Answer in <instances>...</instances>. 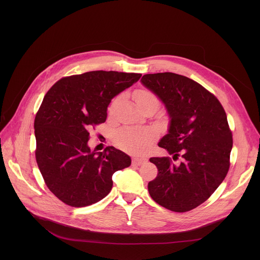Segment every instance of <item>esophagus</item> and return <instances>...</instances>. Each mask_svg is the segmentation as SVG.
Segmentation results:
<instances>
[{"instance_id":"esophagus-1","label":"esophagus","mask_w":260,"mask_h":260,"mask_svg":"<svg viewBox=\"0 0 260 260\" xmlns=\"http://www.w3.org/2000/svg\"><path fill=\"white\" fill-rule=\"evenodd\" d=\"M146 161H147V159L144 157H135V158H133V166H141Z\"/></svg>"}]
</instances>
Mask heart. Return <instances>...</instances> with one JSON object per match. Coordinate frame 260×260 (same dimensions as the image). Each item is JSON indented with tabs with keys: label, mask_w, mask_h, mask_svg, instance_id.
Segmentation results:
<instances>
[{
	"label": "heart",
	"mask_w": 260,
	"mask_h": 260,
	"mask_svg": "<svg viewBox=\"0 0 260 260\" xmlns=\"http://www.w3.org/2000/svg\"><path fill=\"white\" fill-rule=\"evenodd\" d=\"M136 102L140 108L149 103L158 104L156 95L147 89H141L136 92ZM117 101H114L112 108L116 105ZM155 139V133L152 129H136V128H123L116 134V143L124 150L133 152H144L147 150L153 140Z\"/></svg>",
	"instance_id": "1"
}]
</instances>
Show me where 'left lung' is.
Returning a JSON list of instances; mask_svg holds the SVG:
<instances>
[{
	"instance_id": "8db88e82",
	"label": "left lung",
	"mask_w": 260,
	"mask_h": 260,
	"mask_svg": "<svg viewBox=\"0 0 260 260\" xmlns=\"http://www.w3.org/2000/svg\"><path fill=\"white\" fill-rule=\"evenodd\" d=\"M142 84L164 103L169 131L158 146L170 157H151L157 177L148 183L155 203L174 212L190 211L218 188L230 169L233 135L226 113L217 100L198 82L175 73L146 74Z\"/></svg>"
}]
</instances>
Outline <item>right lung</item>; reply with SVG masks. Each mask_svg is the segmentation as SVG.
Listing matches in <instances>:
<instances>
[{"label": "right lung", "instance_id": "obj_1", "mask_svg": "<svg viewBox=\"0 0 260 260\" xmlns=\"http://www.w3.org/2000/svg\"><path fill=\"white\" fill-rule=\"evenodd\" d=\"M142 76L137 73L92 71L58 80L45 94L34 128L36 160L49 190L71 207H86L112 189V176L131 157L109 146L91 151L88 129L103 123L114 96Z\"/></svg>", "mask_w": 260, "mask_h": 260}]
</instances>
